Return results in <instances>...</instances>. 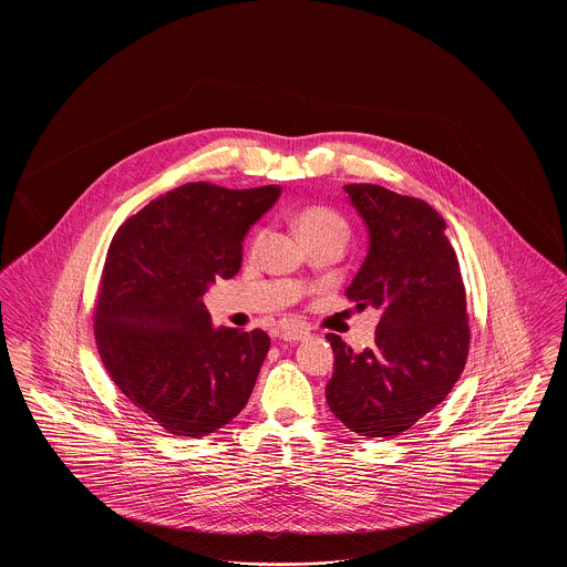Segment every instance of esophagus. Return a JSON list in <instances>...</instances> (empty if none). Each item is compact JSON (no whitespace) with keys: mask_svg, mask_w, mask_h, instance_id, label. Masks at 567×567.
<instances>
[{"mask_svg":"<svg viewBox=\"0 0 567 567\" xmlns=\"http://www.w3.org/2000/svg\"><path fill=\"white\" fill-rule=\"evenodd\" d=\"M278 336H280V340H285V342H301V340L308 338V331L301 329V327H297V324H282L280 331H278Z\"/></svg>","mask_w":567,"mask_h":567,"instance_id":"esophagus-1","label":"esophagus"}]
</instances>
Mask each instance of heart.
<instances>
[{
    "instance_id": "b5f03b06",
    "label": "heart",
    "mask_w": 567,
    "mask_h": 567,
    "mask_svg": "<svg viewBox=\"0 0 567 567\" xmlns=\"http://www.w3.org/2000/svg\"><path fill=\"white\" fill-rule=\"evenodd\" d=\"M296 229L299 236L315 234V231H340L347 236V231H349L344 218L327 208H312V210L301 213L297 218Z\"/></svg>"
}]
</instances>
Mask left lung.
I'll use <instances>...</instances> for the list:
<instances>
[{
	"mask_svg": "<svg viewBox=\"0 0 567 567\" xmlns=\"http://www.w3.org/2000/svg\"><path fill=\"white\" fill-rule=\"evenodd\" d=\"M368 229V255L347 297L380 312L374 344L352 352L329 333L331 412L359 435L410 430L455 386L467 359L465 289L446 223L430 204L378 185H347Z\"/></svg>",
	"mask_w": 567,
	"mask_h": 567,
	"instance_id": "8db88e82",
	"label": "left lung"
}]
</instances>
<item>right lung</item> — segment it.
Wrapping results in <instances>:
<instances>
[{
    "instance_id": "right-lung-1",
    "label": "right lung",
    "mask_w": 567,
    "mask_h": 567,
    "mask_svg": "<svg viewBox=\"0 0 567 567\" xmlns=\"http://www.w3.org/2000/svg\"><path fill=\"white\" fill-rule=\"evenodd\" d=\"M280 193L189 183L127 218L110 243L97 351L125 398L172 435L215 433L252 393L270 336L213 327L202 297L240 271L246 234Z\"/></svg>"
}]
</instances>
